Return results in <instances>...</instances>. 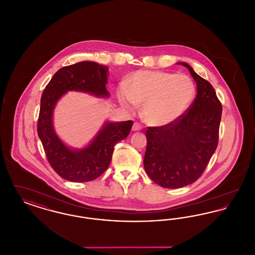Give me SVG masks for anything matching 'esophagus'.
Masks as SVG:
<instances>
[{
  "instance_id": "1",
  "label": "esophagus",
  "mask_w": 255,
  "mask_h": 255,
  "mask_svg": "<svg viewBox=\"0 0 255 255\" xmlns=\"http://www.w3.org/2000/svg\"><path fill=\"white\" fill-rule=\"evenodd\" d=\"M142 129V126L138 123V122H134L133 123V127H132V130L136 132V131H140Z\"/></svg>"
}]
</instances>
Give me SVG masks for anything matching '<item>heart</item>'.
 Returning <instances> with one entry per match:
<instances>
[{"mask_svg":"<svg viewBox=\"0 0 255 255\" xmlns=\"http://www.w3.org/2000/svg\"><path fill=\"white\" fill-rule=\"evenodd\" d=\"M193 81L184 74L160 71H138L120 86L118 97L122 106L133 111L142 106V116L152 126H165L178 121L195 97Z\"/></svg>","mask_w":255,"mask_h":255,"instance_id":"b5f03b06","label":"heart"}]
</instances>
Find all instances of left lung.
<instances>
[{"mask_svg":"<svg viewBox=\"0 0 255 255\" xmlns=\"http://www.w3.org/2000/svg\"><path fill=\"white\" fill-rule=\"evenodd\" d=\"M197 85V97L185 114L171 124L146 130L143 165L147 175L164 188H180L197 181L214 154L222 105L211 84L184 62Z\"/></svg>","mask_w":255,"mask_h":255,"instance_id":"8db88e82","label":"left lung"}]
</instances>
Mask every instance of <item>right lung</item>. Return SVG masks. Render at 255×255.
I'll use <instances>...</instances> for the list:
<instances>
[{"instance_id": "right-lung-1", "label": "right lung", "mask_w": 255, "mask_h": 255, "mask_svg": "<svg viewBox=\"0 0 255 255\" xmlns=\"http://www.w3.org/2000/svg\"><path fill=\"white\" fill-rule=\"evenodd\" d=\"M109 69L93 61H83L63 67L54 73L41 97L37 132L50 166L61 178L70 182L96 180L109 167L115 145L126 138L132 121L105 122L88 145L73 149L55 133L53 111L61 97L69 91L88 93L97 97H109L106 89Z\"/></svg>"}]
</instances>
